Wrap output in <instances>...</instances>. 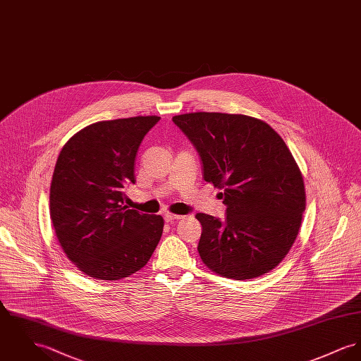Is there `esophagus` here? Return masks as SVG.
<instances>
[{
  "label": "esophagus",
  "instance_id": "esophagus-1",
  "mask_svg": "<svg viewBox=\"0 0 361 361\" xmlns=\"http://www.w3.org/2000/svg\"><path fill=\"white\" fill-rule=\"evenodd\" d=\"M179 219H182V216H179V215H172V214H166V215H164V220H166L167 223H172V221L179 220Z\"/></svg>",
  "mask_w": 361,
  "mask_h": 361
}]
</instances>
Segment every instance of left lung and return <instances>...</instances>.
Wrapping results in <instances>:
<instances>
[{
	"label": "left lung",
	"instance_id": "obj_1",
	"mask_svg": "<svg viewBox=\"0 0 361 361\" xmlns=\"http://www.w3.org/2000/svg\"><path fill=\"white\" fill-rule=\"evenodd\" d=\"M172 121L197 149L204 180L223 189L227 207L224 220L195 215L201 260L235 281L269 272L288 255L305 211L302 175L285 141L245 115L194 112Z\"/></svg>",
	"mask_w": 361,
	"mask_h": 361
}]
</instances>
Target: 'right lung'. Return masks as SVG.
<instances>
[{
	"mask_svg": "<svg viewBox=\"0 0 361 361\" xmlns=\"http://www.w3.org/2000/svg\"><path fill=\"white\" fill-rule=\"evenodd\" d=\"M159 116L97 121L63 146L50 185V219L67 257L86 275L118 281L140 271L163 234L160 215L123 205L138 147Z\"/></svg>",
	"mask_w": 361,
	"mask_h": 361,
	"instance_id": "1",
	"label": "right lung"
}]
</instances>
